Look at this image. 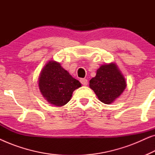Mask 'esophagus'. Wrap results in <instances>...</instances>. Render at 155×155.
I'll return each instance as SVG.
<instances>
[{
  "instance_id": "1",
  "label": "esophagus",
  "mask_w": 155,
  "mask_h": 155,
  "mask_svg": "<svg viewBox=\"0 0 155 155\" xmlns=\"http://www.w3.org/2000/svg\"><path fill=\"white\" fill-rule=\"evenodd\" d=\"M80 82H81L82 85H84V86L87 85V83H88L87 80L84 79V78H83V79H80Z\"/></svg>"
}]
</instances>
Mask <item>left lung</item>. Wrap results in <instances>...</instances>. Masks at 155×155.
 <instances>
[{
    "mask_svg": "<svg viewBox=\"0 0 155 155\" xmlns=\"http://www.w3.org/2000/svg\"><path fill=\"white\" fill-rule=\"evenodd\" d=\"M126 81L115 63L101 65L96 76L90 80V87L99 101L110 104L118 98L126 87Z\"/></svg>",
    "mask_w": 155,
    "mask_h": 155,
    "instance_id": "8db88e82",
    "label": "left lung"
}]
</instances>
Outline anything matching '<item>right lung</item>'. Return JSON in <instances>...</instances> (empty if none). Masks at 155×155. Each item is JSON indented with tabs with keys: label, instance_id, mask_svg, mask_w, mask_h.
<instances>
[{
	"label": "right lung",
	"instance_id": "obj_1",
	"mask_svg": "<svg viewBox=\"0 0 155 155\" xmlns=\"http://www.w3.org/2000/svg\"><path fill=\"white\" fill-rule=\"evenodd\" d=\"M81 85L55 61L46 63L39 76L40 92L48 102L56 107L66 104L71 100L73 92Z\"/></svg>",
	"mask_w": 155,
	"mask_h": 155
}]
</instances>
